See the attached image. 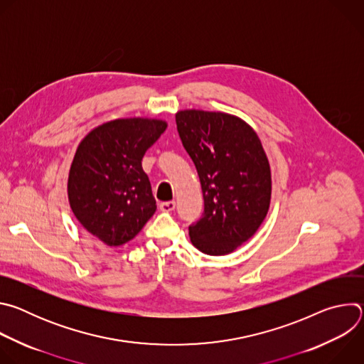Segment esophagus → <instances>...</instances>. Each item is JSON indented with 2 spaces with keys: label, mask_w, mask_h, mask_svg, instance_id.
Listing matches in <instances>:
<instances>
[{
  "label": "esophagus",
  "mask_w": 364,
  "mask_h": 364,
  "mask_svg": "<svg viewBox=\"0 0 364 364\" xmlns=\"http://www.w3.org/2000/svg\"><path fill=\"white\" fill-rule=\"evenodd\" d=\"M176 209V201H163L160 203V210L161 212H173Z\"/></svg>",
  "instance_id": "esophagus-1"
}]
</instances>
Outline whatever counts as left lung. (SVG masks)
Returning <instances> with one entry per match:
<instances>
[{
    "label": "left lung",
    "instance_id": "left-lung-1",
    "mask_svg": "<svg viewBox=\"0 0 364 364\" xmlns=\"http://www.w3.org/2000/svg\"><path fill=\"white\" fill-rule=\"evenodd\" d=\"M176 122L204 200L203 216L188 228L191 243L207 255H228L256 233L269 210L267 154L237 117L187 109L176 114Z\"/></svg>",
    "mask_w": 364,
    "mask_h": 364
}]
</instances>
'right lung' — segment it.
<instances>
[{
  "label": "right lung",
  "mask_w": 364,
  "mask_h": 364,
  "mask_svg": "<svg viewBox=\"0 0 364 364\" xmlns=\"http://www.w3.org/2000/svg\"><path fill=\"white\" fill-rule=\"evenodd\" d=\"M166 128L161 119H115L79 144L69 173V203L79 223L105 245L129 242L157 210L141 161Z\"/></svg>",
  "instance_id": "1"
}]
</instances>
